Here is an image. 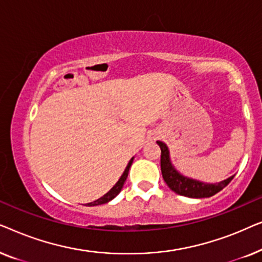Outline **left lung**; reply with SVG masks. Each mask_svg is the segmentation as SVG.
Returning a JSON list of instances; mask_svg holds the SVG:
<instances>
[{
	"label": "left lung",
	"instance_id": "left-lung-1",
	"mask_svg": "<svg viewBox=\"0 0 262 262\" xmlns=\"http://www.w3.org/2000/svg\"><path fill=\"white\" fill-rule=\"evenodd\" d=\"M157 144L161 148V171H162L163 180L166 181L168 187L178 194L189 196V198H209L222 191L234 179V177H230L218 184H204V182L182 177L171 166L167 145L160 141H157Z\"/></svg>",
	"mask_w": 262,
	"mask_h": 262
}]
</instances>
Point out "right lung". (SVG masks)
Here are the masks:
<instances>
[{
	"instance_id": "add662e5",
	"label": "right lung",
	"mask_w": 262,
	"mask_h": 262,
	"mask_svg": "<svg viewBox=\"0 0 262 262\" xmlns=\"http://www.w3.org/2000/svg\"><path fill=\"white\" fill-rule=\"evenodd\" d=\"M132 161H134V159L130 160V162H128L126 169H125V171L123 173V175H121V178L119 179V180H118L117 184L114 185L112 188H111V191L107 192L105 195L101 196V198H99L98 200H95V202L87 204L88 206H95V205H101V204H106V203H108L110 200H112L114 196H117L118 194H119L120 191H121V188H123V186L125 184V181H126V179H127V174H128V170H130Z\"/></svg>"
}]
</instances>
